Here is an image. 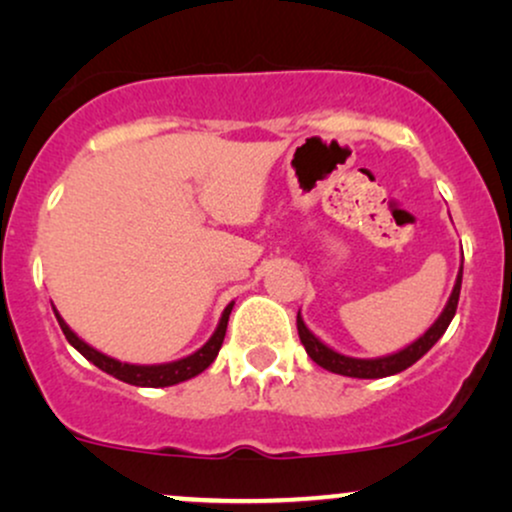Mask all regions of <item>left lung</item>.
<instances>
[{"mask_svg":"<svg viewBox=\"0 0 512 512\" xmlns=\"http://www.w3.org/2000/svg\"><path fill=\"white\" fill-rule=\"evenodd\" d=\"M460 287H462V263L458 270V278H455L453 292H450L446 306H443L441 316L431 323V328L426 330L424 335H419L417 340L410 342L402 350L386 354V357H374V359H359V357H347V354L335 352L333 347H328L326 342L318 340L309 328H306L302 314H297V330H299V340H302L306 354L318 366H323L326 371H333V374L340 376H350V378H386L393 374H400V371L410 369L414 362L424 357L431 347L441 340V335L446 333L450 321H453L455 309H458V299H460Z\"/></svg>","mask_w":512,"mask_h":512,"instance_id":"8db88e82","label":"left lung"}]
</instances>
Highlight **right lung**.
Instances as JSON below:
<instances>
[{"mask_svg":"<svg viewBox=\"0 0 512 512\" xmlns=\"http://www.w3.org/2000/svg\"><path fill=\"white\" fill-rule=\"evenodd\" d=\"M232 306H234V302L225 306L218 328H215V333L210 335V340L201 347V350H196L194 354H189V357H184V359H177V362H167V364H126V362H119V359L107 357V354L98 352L95 347H90L88 342H83L81 338H78L74 330L66 326V321L59 316V311L54 309V306L52 309H54V316H57V321H59V328H62L66 340H69V345L74 347V350L81 352L90 364L98 366L100 371L119 378V381L129 383V386L165 388V386H177V383H182V381H189V378L198 376L201 371H206L208 366L215 362V357H218V352L222 347V340H225V330H227V321H230Z\"/></svg>","mask_w":512,"mask_h":512,"instance_id":"add662e5","label":"right lung"}]
</instances>
